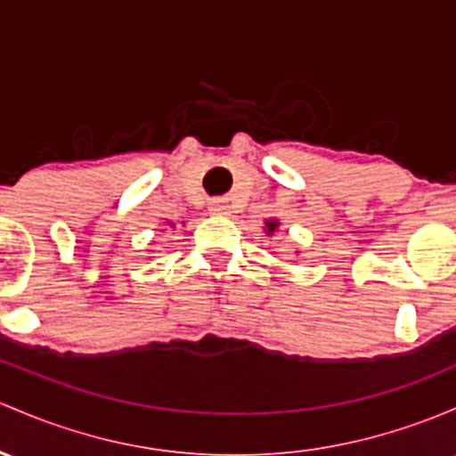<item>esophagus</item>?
Returning <instances> with one entry per match:
<instances>
[{"label":"esophagus","mask_w":456,"mask_h":456,"mask_svg":"<svg viewBox=\"0 0 456 456\" xmlns=\"http://www.w3.org/2000/svg\"><path fill=\"white\" fill-rule=\"evenodd\" d=\"M209 214H214V216H227V214H229L227 200H223V199L209 200Z\"/></svg>","instance_id":"34e87169"}]
</instances>
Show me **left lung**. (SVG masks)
I'll return each instance as SVG.
<instances>
[{
  "label": "left lung",
  "instance_id": "1",
  "mask_svg": "<svg viewBox=\"0 0 456 456\" xmlns=\"http://www.w3.org/2000/svg\"><path fill=\"white\" fill-rule=\"evenodd\" d=\"M275 227H277V223H275V220H271V223H266V229H268V233H273V232H275Z\"/></svg>",
  "mask_w": 456,
  "mask_h": 456
}]
</instances>
